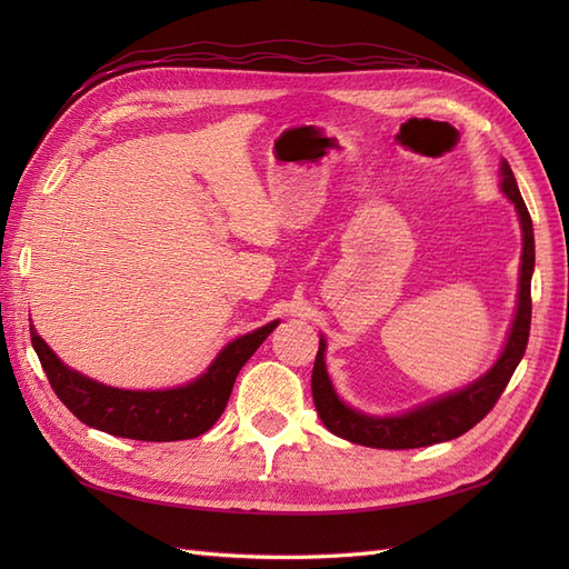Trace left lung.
Here are the masks:
<instances>
[{"instance_id": "1", "label": "left lung", "mask_w": 569, "mask_h": 569, "mask_svg": "<svg viewBox=\"0 0 569 569\" xmlns=\"http://www.w3.org/2000/svg\"><path fill=\"white\" fill-rule=\"evenodd\" d=\"M501 176H503L501 189L515 203V209H518L522 232H525L518 313H515L510 337L501 358L496 360V366L481 377V380L465 387L462 391L443 396V399L427 403L412 412H406L401 418H368L363 412H356L339 401V396L335 393L330 377H327V370H325V356H322L325 339H320L313 377H311V389H313L318 416L332 435L360 446H372V449H422V446L451 441L465 435L487 416L498 399H501V393L506 391L515 368H518V363L522 360L527 341H529L531 272H533L531 216L527 211L518 182H515L510 163L506 159L501 163Z\"/></svg>"}]
</instances>
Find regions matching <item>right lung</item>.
Returning a JSON list of instances; mask_svg holds the SVG:
<instances>
[{
	"label": "right lung",
	"instance_id": "add662e5",
	"mask_svg": "<svg viewBox=\"0 0 569 569\" xmlns=\"http://www.w3.org/2000/svg\"><path fill=\"white\" fill-rule=\"evenodd\" d=\"M274 327L278 320L234 339L197 382L170 391H126L92 382L66 368L36 327H30V339L51 389L80 422L137 441H180L209 432L216 425L230 401L239 370Z\"/></svg>",
	"mask_w": 569,
	"mask_h": 569
}]
</instances>
